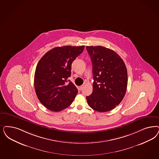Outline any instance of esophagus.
<instances>
[{
	"instance_id": "34e87169",
	"label": "esophagus",
	"mask_w": 159,
	"mask_h": 159,
	"mask_svg": "<svg viewBox=\"0 0 159 159\" xmlns=\"http://www.w3.org/2000/svg\"><path fill=\"white\" fill-rule=\"evenodd\" d=\"M83 88H84V85H82V86H80L79 87V90H82L83 89Z\"/></svg>"
}]
</instances>
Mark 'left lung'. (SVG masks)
<instances>
[{
	"label": "left lung",
	"instance_id": "8db88e82",
	"mask_svg": "<svg viewBox=\"0 0 159 159\" xmlns=\"http://www.w3.org/2000/svg\"><path fill=\"white\" fill-rule=\"evenodd\" d=\"M92 66L94 82L89 106L99 112L113 109L126 94L127 71L122 59L115 51L101 46H87Z\"/></svg>",
	"mask_w": 159,
	"mask_h": 159
}]
</instances>
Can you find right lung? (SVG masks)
<instances>
[{
  "label": "right lung",
  "mask_w": 159,
  "mask_h": 159,
  "mask_svg": "<svg viewBox=\"0 0 159 159\" xmlns=\"http://www.w3.org/2000/svg\"><path fill=\"white\" fill-rule=\"evenodd\" d=\"M84 46H65L50 50L40 59L34 77L35 92L40 103L48 109L59 111L73 102L78 90L67 80L72 62Z\"/></svg>",
  "instance_id": "right-lung-1"
}]
</instances>
